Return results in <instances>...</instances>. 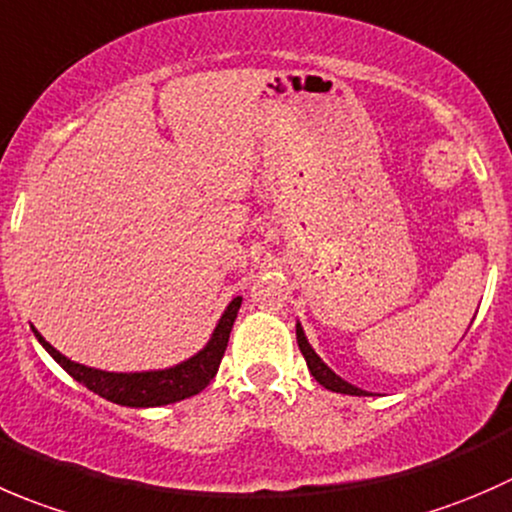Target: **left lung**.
<instances>
[{
    "mask_svg": "<svg viewBox=\"0 0 512 512\" xmlns=\"http://www.w3.org/2000/svg\"><path fill=\"white\" fill-rule=\"evenodd\" d=\"M296 341H298V348H301L303 358H306L308 371H311V376L316 378V381L321 383L323 388H328V391H333V393H346V396H371V393L363 391V388H358V386H353V383L343 381L338 373H333L331 368H328L326 363L321 361V356L313 351V346L308 343L306 333H303V326L298 321H296Z\"/></svg>",
    "mask_w": 512,
    "mask_h": 512,
    "instance_id": "left-lung-1",
    "label": "left lung"
}]
</instances>
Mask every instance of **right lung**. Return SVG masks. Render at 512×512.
<instances>
[{
  "label": "right lung",
  "instance_id": "right-lung-1",
  "mask_svg": "<svg viewBox=\"0 0 512 512\" xmlns=\"http://www.w3.org/2000/svg\"><path fill=\"white\" fill-rule=\"evenodd\" d=\"M244 298L236 296L234 301L226 306L221 313L219 323H216L214 333H211L209 343L194 353L186 361L176 363L171 368H161V371H134V373H114V371H99V368L84 366V363L72 361L49 341H44L42 333L32 326L34 336L42 343L44 351L82 386L94 391L96 396L106 398L111 403H119L126 408H156V406H169V403L184 401V398L196 396L204 391L211 381H214L219 363L224 358L226 346H229L231 328H234L236 316Z\"/></svg>",
  "mask_w": 512,
  "mask_h": 512
}]
</instances>
